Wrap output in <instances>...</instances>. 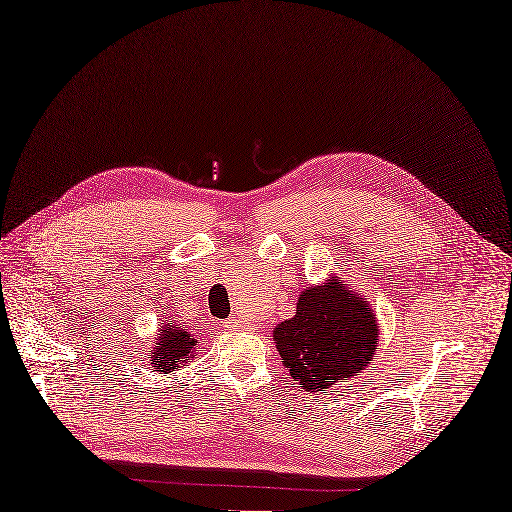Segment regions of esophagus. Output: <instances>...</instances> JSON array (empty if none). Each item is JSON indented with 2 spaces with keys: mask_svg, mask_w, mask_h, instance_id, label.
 I'll use <instances>...</instances> for the list:
<instances>
[{
  "mask_svg": "<svg viewBox=\"0 0 512 512\" xmlns=\"http://www.w3.org/2000/svg\"><path fill=\"white\" fill-rule=\"evenodd\" d=\"M237 326H239L237 320H228V322H226V328H237Z\"/></svg>",
  "mask_w": 512,
  "mask_h": 512,
  "instance_id": "1",
  "label": "esophagus"
}]
</instances>
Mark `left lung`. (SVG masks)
<instances>
[{"label":"left lung","instance_id":"1","mask_svg":"<svg viewBox=\"0 0 512 512\" xmlns=\"http://www.w3.org/2000/svg\"><path fill=\"white\" fill-rule=\"evenodd\" d=\"M279 356L305 392L364 370L377 349V322L364 298L330 284L298 294L296 315L273 330Z\"/></svg>","mask_w":512,"mask_h":512}]
</instances>
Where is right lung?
<instances>
[{"label": "right lung", "instance_id": "right-lung-1", "mask_svg": "<svg viewBox=\"0 0 512 512\" xmlns=\"http://www.w3.org/2000/svg\"><path fill=\"white\" fill-rule=\"evenodd\" d=\"M167 322V320H165ZM197 339L195 334H188L186 330H182V326L178 324H167L163 326L161 337L156 339L154 349H152V362L158 373H171L175 366L186 364L195 351Z\"/></svg>", "mask_w": 512, "mask_h": 512}]
</instances>
